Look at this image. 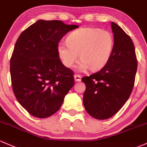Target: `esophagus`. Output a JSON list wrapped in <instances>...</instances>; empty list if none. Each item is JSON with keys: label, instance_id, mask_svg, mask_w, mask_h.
<instances>
[{"label": "esophagus", "instance_id": "esophagus-1", "mask_svg": "<svg viewBox=\"0 0 147 147\" xmlns=\"http://www.w3.org/2000/svg\"><path fill=\"white\" fill-rule=\"evenodd\" d=\"M74 79L76 82H80L81 80V76L79 74H75L74 75Z\"/></svg>", "mask_w": 147, "mask_h": 147}]
</instances>
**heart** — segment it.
Listing matches in <instances>:
<instances>
[{"label": "heart", "instance_id": "1", "mask_svg": "<svg viewBox=\"0 0 147 147\" xmlns=\"http://www.w3.org/2000/svg\"><path fill=\"white\" fill-rule=\"evenodd\" d=\"M67 45L59 44L57 52L63 64L67 68L75 65L79 55L80 71L89 69L95 71L109 60L114 46V38L109 31L99 28L82 27L71 33Z\"/></svg>", "mask_w": 147, "mask_h": 147}]
</instances>
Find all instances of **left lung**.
<instances>
[{
  "instance_id": "obj_1",
  "label": "left lung",
  "mask_w": 147,
  "mask_h": 147,
  "mask_svg": "<svg viewBox=\"0 0 147 147\" xmlns=\"http://www.w3.org/2000/svg\"><path fill=\"white\" fill-rule=\"evenodd\" d=\"M114 46L109 60L99 71L82 80L85 109L93 118L105 120L116 114L130 97L135 84L137 60L131 38L116 23L111 24Z\"/></svg>"
}]
</instances>
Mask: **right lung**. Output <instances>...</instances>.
<instances>
[{"label":"right lung","instance_id":"obj_1","mask_svg":"<svg viewBox=\"0 0 147 147\" xmlns=\"http://www.w3.org/2000/svg\"><path fill=\"white\" fill-rule=\"evenodd\" d=\"M78 27L40 20L17 39L10 59L12 90L19 103L35 117L56 113L74 86V71L62 64L57 48L63 36Z\"/></svg>","mask_w":147,"mask_h":147}]
</instances>
